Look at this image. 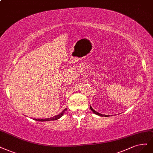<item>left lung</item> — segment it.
<instances>
[{
  "mask_svg": "<svg viewBox=\"0 0 153 153\" xmlns=\"http://www.w3.org/2000/svg\"><path fill=\"white\" fill-rule=\"evenodd\" d=\"M90 108H91V110L92 111H93V113H94L95 114H97V115L100 116V117H108V116H109V115H105V114H102L99 113H98V112L96 111H95V110H94V109H93L91 106H90Z\"/></svg>",
  "mask_w": 153,
  "mask_h": 153,
  "instance_id": "obj_1",
  "label": "left lung"
}]
</instances>
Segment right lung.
<instances>
[{
	"mask_svg": "<svg viewBox=\"0 0 153 153\" xmlns=\"http://www.w3.org/2000/svg\"><path fill=\"white\" fill-rule=\"evenodd\" d=\"M67 110V108H65L64 110L62 111L59 114H57L56 116H55V117H53L52 118H45V119H38V118H33L34 120H36V121H39V122H46V121H54V120H56L57 119H59L64 114L65 112Z\"/></svg>",
	"mask_w": 153,
	"mask_h": 153,
	"instance_id": "1",
	"label": "right lung"
}]
</instances>
